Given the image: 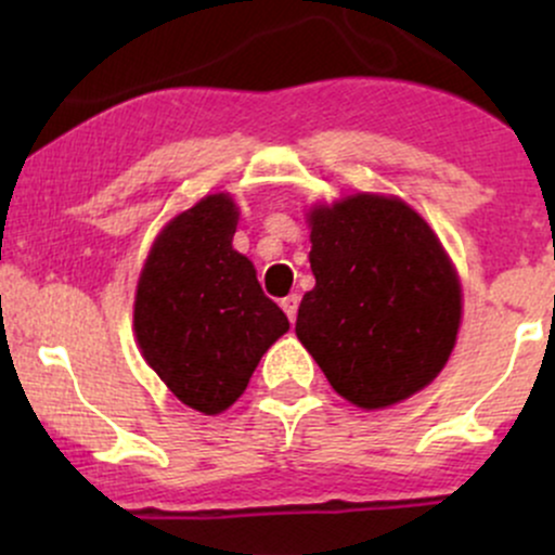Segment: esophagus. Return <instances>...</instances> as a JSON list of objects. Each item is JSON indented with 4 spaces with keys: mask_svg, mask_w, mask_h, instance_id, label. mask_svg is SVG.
<instances>
[{
    "mask_svg": "<svg viewBox=\"0 0 555 555\" xmlns=\"http://www.w3.org/2000/svg\"><path fill=\"white\" fill-rule=\"evenodd\" d=\"M282 308H284L286 318H289V321L295 323V318H297V308H299V297H297V295L284 297V299H282Z\"/></svg>",
    "mask_w": 555,
    "mask_h": 555,
    "instance_id": "1",
    "label": "esophagus"
}]
</instances>
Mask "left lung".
<instances>
[{"label":"left lung","instance_id":"8db88e82","mask_svg":"<svg viewBox=\"0 0 555 555\" xmlns=\"http://www.w3.org/2000/svg\"><path fill=\"white\" fill-rule=\"evenodd\" d=\"M310 227L315 286L295 331L328 384L365 410L428 386L462 318L460 279L433 229L384 195L313 208Z\"/></svg>","mask_w":555,"mask_h":555}]
</instances>
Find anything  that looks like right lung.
<instances>
[{"mask_svg":"<svg viewBox=\"0 0 555 555\" xmlns=\"http://www.w3.org/2000/svg\"><path fill=\"white\" fill-rule=\"evenodd\" d=\"M237 208L203 197L158 234L135 295L145 362L182 404L219 415L242 397L266 349L289 321L232 247Z\"/></svg>","mask_w":555,"mask_h":555,"instance_id":"1","label":"right lung"}]
</instances>
